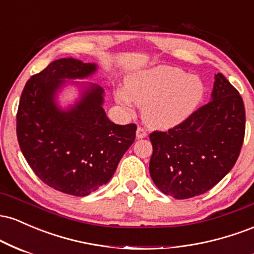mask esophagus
I'll use <instances>...</instances> for the list:
<instances>
[{"instance_id":"obj_1","label":"esophagus","mask_w":254,"mask_h":254,"mask_svg":"<svg viewBox=\"0 0 254 254\" xmlns=\"http://www.w3.org/2000/svg\"><path fill=\"white\" fill-rule=\"evenodd\" d=\"M147 136V132H145V130L143 129V127H137V130H136V137L137 138H144V137Z\"/></svg>"}]
</instances>
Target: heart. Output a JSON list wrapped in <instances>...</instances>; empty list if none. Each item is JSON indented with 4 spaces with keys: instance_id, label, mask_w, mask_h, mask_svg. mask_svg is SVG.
I'll return each mask as SVG.
<instances>
[{
    "instance_id": "obj_1",
    "label": "heart",
    "mask_w": 254,
    "mask_h": 254,
    "mask_svg": "<svg viewBox=\"0 0 254 254\" xmlns=\"http://www.w3.org/2000/svg\"><path fill=\"white\" fill-rule=\"evenodd\" d=\"M205 87L197 75L183 69L157 65L129 75L119 103L142 107V118L154 129H172L185 123L202 104Z\"/></svg>"
}]
</instances>
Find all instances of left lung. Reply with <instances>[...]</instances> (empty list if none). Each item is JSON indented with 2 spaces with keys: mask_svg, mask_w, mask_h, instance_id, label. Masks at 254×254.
<instances>
[{
  "mask_svg": "<svg viewBox=\"0 0 254 254\" xmlns=\"http://www.w3.org/2000/svg\"><path fill=\"white\" fill-rule=\"evenodd\" d=\"M245 122L243 98L218 72L208 104L179 127L150 133L149 172L156 188L177 199L214 188L237 162Z\"/></svg>",
  "mask_w": 254,
  "mask_h": 254,
  "instance_id": "obj_1",
  "label": "left lung"
}]
</instances>
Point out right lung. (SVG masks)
<instances>
[{
	"label": "right lung",
	"mask_w": 254,
	"mask_h": 254,
	"mask_svg": "<svg viewBox=\"0 0 254 254\" xmlns=\"http://www.w3.org/2000/svg\"><path fill=\"white\" fill-rule=\"evenodd\" d=\"M98 70L95 63L61 58L26 83L16 115L20 149L39 179L55 190L83 197L109 183L133 143L136 125H118L106 116L104 89L77 82ZM74 84L80 97L63 109L57 100Z\"/></svg>",
	"instance_id": "obj_1"
}]
</instances>
